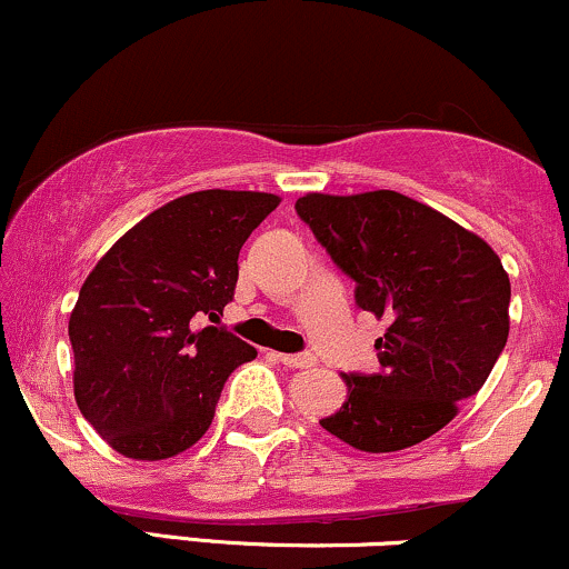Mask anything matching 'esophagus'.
I'll return each instance as SVG.
<instances>
[{
  "mask_svg": "<svg viewBox=\"0 0 569 569\" xmlns=\"http://www.w3.org/2000/svg\"><path fill=\"white\" fill-rule=\"evenodd\" d=\"M276 358L280 363L291 369H307V367H316L318 358L310 356V352H293V356H286V352H276Z\"/></svg>",
  "mask_w": 569,
  "mask_h": 569,
  "instance_id": "esophagus-1",
  "label": "esophagus"
}]
</instances>
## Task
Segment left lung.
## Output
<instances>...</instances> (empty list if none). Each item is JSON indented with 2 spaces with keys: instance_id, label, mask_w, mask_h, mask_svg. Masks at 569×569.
<instances>
[{
  "instance_id": "8db88e82",
  "label": "left lung",
  "mask_w": 569,
  "mask_h": 569,
  "mask_svg": "<svg viewBox=\"0 0 569 569\" xmlns=\"http://www.w3.org/2000/svg\"><path fill=\"white\" fill-rule=\"evenodd\" d=\"M297 213L356 280L358 307L390 321L375 342L380 371L342 375L348 398L321 426L361 452H398L439 433L506 348L511 280L500 257L393 189L307 192Z\"/></svg>"
}]
</instances>
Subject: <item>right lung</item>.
<instances>
[{"mask_svg": "<svg viewBox=\"0 0 569 569\" xmlns=\"http://www.w3.org/2000/svg\"><path fill=\"white\" fill-rule=\"evenodd\" d=\"M270 192L202 189L130 227L84 278L69 318L74 398L130 460H166L202 439L221 388L257 348L219 323L248 234Z\"/></svg>", "mask_w": 569, "mask_h": 569, "instance_id": "right-lung-1", "label": "right lung"}]
</instances>
